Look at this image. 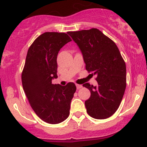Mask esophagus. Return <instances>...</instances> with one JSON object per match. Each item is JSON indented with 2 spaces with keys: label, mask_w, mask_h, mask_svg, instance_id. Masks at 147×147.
Returning a JSON list of instances; mask_svg holds the SVG:
<instances>
[{
  "label": "esophagus",
  "mask_w": 147,
  "mask_h": 147,
  "mask_svg": "<svg viewBox=\"0 0 147 147\" xmlns=\"http://www.w3.org/2000/svg\"><path fill=\"white\" fill-rule=\"evenodd\" d=\"M76 87H77V89H80L82 87V85H81V84H76Z\"/></svg>",
  "instance_id": "1"
}]
</instances>
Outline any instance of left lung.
Here are the masks:
<instances>
[{
	"instance_id": "8db88e82",
	"label": "left lung",
	"mask_w": 147,
	"mask_h": 147,
	"mask_svg": "<svg viewBox=\"0 0 147 147\" xmlns=\"http://www.w3.org/2000/svg\"><path fill=\"white\" fill-rule=\"evenodd\" d=\"M80 49L85 68L97 76L98 85L83 84L90 97L84 102L87 112L97 119L109 117L119 108L127 85L126 65L116 44L97 28L68 32Z\"/></svg>"
}]
</instances>
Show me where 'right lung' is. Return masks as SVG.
<instances>
[{
  "label": "right lung",
  "mask_w": 147,
  "mask_h": 147,
  "mask_svg": "<svg viewBox=\"0 0 147 147\" xmlns=\"http://www.w3.org/2000/svg\"><path fill=\"white\" fill-rule=\"evenodd\" d=\"M70 41L65 32H46L28 50L21 77L23 90L35 114L48 124H59L68 117L76 91L73 82L65 86L52 83L57 78V54Z\"/></svg>",
  "instance_id": "obj_1"
}]
</instances>
